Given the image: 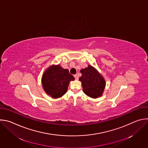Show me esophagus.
I'll use <instances>...</instances> for the list:
<instances>
[{
	"mask_svg": "<svg viewBox=\"0 0 148 148\" xmlns=\"http://www.w3.org/2000/svg\"><path fill=\"white\" fill-rule=\"evenodd\" d=\"M74 78H75V79L76 80L78 79V77L77 75H74Z\"/></svg>",
	"mask_w": 148,
	"mask_h": 148,
	"instance_id": "esophagus-1",
	"label": "esophagus"
}]
</instances>
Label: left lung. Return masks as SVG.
I'll use <instances>...</instances> for the list:
<instances>
[{
    "label": "left lung",
    "instance_id": "obj_1",
    "mask_svg": "<svg viewBox=\"0 0 148 148\" xmlns=\"http://www.w3.org/2000/svg\"><path fill=\"white\" fill-rule=\"evenodd\" d=\"M82 74L79 78L84 92L87 96L97 98L101 97L104 91L106 82L98 70L91 65L80 70Z\"/></svg>",
    "mask_w": 148,
    "mask_h": 148
}]
</instances>
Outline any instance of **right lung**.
Instances as JSON below:
<instances>
[{
    "mask_svg": "<svg viewBox=\"0 0 148 148\" xmlns=\"http://www.w3.org/2000/svg\"><path fill=\"white\" fill-rule=\"evenodd\" d=\"M74 79L68 69L62 68L60 64L51 65L43 74L41 84L48 95L58 98L67 92L70 82Z\"/></svg>",
    "mask_w": 148,
    "mask_h": 148,
    "instance_id": "obj_1",
    "label": "right lung"
}]
</instances>
